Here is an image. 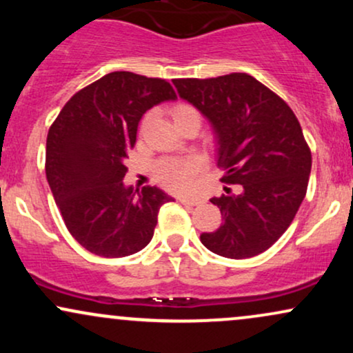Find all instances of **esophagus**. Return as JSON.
Masks as SVG:
<instances>
[{
    "mask_svg": "<svg viewBox=\"0 0 353 353\" xmlns=\"http://www.w3.org/2000/svg\"><path fill=\"white\" fill-rule=\"evenodd\" d=\"M181 204L188 205V208H194V205H199L201 201L199 199H189V197H182V199H179Z\"/></svg>",
    "mask_w": 353,
    "mask_h": 353,
    "instance_id": "1",
    "label": "esophagus"
}]
</instances>
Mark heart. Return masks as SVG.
Returning <instances> with one entry per match:
<instances>
[{
  "label": "heart",
  "instance_id": "obj_1",
  "mask_svg": "<svg viewBox=\"0 0 353 353\" xmlns=\"http://www.w3.org/2000/svg\"><path fill=\"white\" fill-rule=\"evenodd\" d=\"M174 124H179L182 121L196 119L201 121L199 112L189 104H177L172 109ZM204 168V161L197 156L185 157V159H163L156 164V177L163 182L168 189L176 192H185L192 188L194 179Z\"/></svg>",
  "mask_w": 353,
  "mask_h": 353
}]
</instances>
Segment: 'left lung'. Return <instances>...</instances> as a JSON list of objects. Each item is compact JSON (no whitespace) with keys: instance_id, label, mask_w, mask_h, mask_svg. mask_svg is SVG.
<instances>
[{"instance_id":"8db88e82","label":"left lung","mask_w":353,"mask_h":353,"mask_svg":"<svg viewBox=\"0 0 353 353\" xmlns=\"http://www.w3.org/2000/svg\"><path fill=\"white\" fill-rule=\"evenodd\" d=\"M172 83L212 128L222 181L241 184L239 194L210 199L224 222L201 242L229 259L264 252L292 224L309 184L312 156L297 117L245 72Z\"/></svg>"}]
</instances>
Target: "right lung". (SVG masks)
<instances>
[{"mask_svg":"<svg viewBox=\"0 0 353 353\" xmlns=\"http://www.w3.org/2000/svg\"><path fill=\"white\" fill-rule=\"evenodd\" d=\"M168 81L114 71L81 89L61 109L46 139V179L71 236L101 257H125L151 242L159 188L132 192L123 179L145 111L176 101Z\"/></svg>","mask_w":353,"mask_h":353,"instance_id":"add662e5","label":"right lung"}]
</instances>
